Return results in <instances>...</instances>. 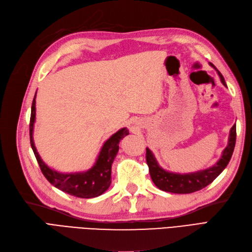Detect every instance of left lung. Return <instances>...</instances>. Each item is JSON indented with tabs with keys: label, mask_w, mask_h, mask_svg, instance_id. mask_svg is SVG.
<instances>
[{
	"label": "left lung",
	"mask_w": 252,
	"mask_h": 252,
	"mask_svg": "<svg viewBox=\"0 0 252 252\" xmlns=\"http://www.w3.org/2000/svg\"><path fill=\"white\" fill-rule=\"evenodd\" d=\"M210 65L213 66L218 73L223 85L226 86L222 74L217 70V67L213 63H210ZM236 137L237 130L235 124L230 129L228 144L226 148L223 150L221 158L209 169L188 173V174H179V173H173L163 170L154 158L152 151L149 148H146V160L149 167V173L152 181L156 187L161 190H164V192L174 194H189L197 192V190L212 184L221 174L222 171L226 168L231 158L233 149H235Z\"/></svg>",
	"instance_id": "obj_1"
}]
</instances>
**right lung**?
<instances>
[{
    "label": "right lung",
    "mask_w": 252,
    "mask_h": 252,
    "mask_svg": "<svg viewBox=\"0 0 252 252\" xmlns=\"http://www.w3.org/2000/svg\"><path fill=\"white\" fill-rule=\"evenodd\" d=\"M35 98L34 96L31 117H30V144L35 155L36 160L42 174L48 179L51 185L62 189L63 192L70 194L78 198H94L102 195L111 184V164L119 151L120 141L129 134L127 128L120 129L115 134H112L102 146L98 158L94 166L86 172L78 173H59L49 168L42 161L33 141V127L35 122Z\"/></svg>",
    "instance_id": "obj_1"
}]
</instances>
